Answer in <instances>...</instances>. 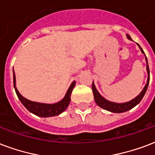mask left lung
I'll list each match as a JSON object with an SVG mask.
<instances>
[{"label": "left lung", "mask_w": 155, "mask_h": 155, "mask_svg": "<svg viewBox=\"0 0 155 155\" xmlns=\"http://www.w3.org/2000/svg\"><path fill=\"white\" fill-rule=\"evenodd\" d=\"M127 38L130 41H132V38L129 35L127 34ZM137 45L139 46L140 51L142 54H145L143 49H141L139 45L137 44ZM146 56V55H145ZM146 71H147V74H148V78H147V82H146V84L145 85V87L143 88L142 91L140 92V94L137 96L135 98H133V100H131L129 101H127V102H124V103H117V102H113V101H110L108 100H106L105 97L101 96V94L98 93V91L97 90L96 87H95V84L93 82V84H92V89H93V96H94V100H95V102L97 103V105L98 106H100L101 108L104 110H106L108 111L113 112V113H123V112H126L129 110L133 109V107H135L137 104H139L140 102V101L143 98L144 95L146 93V90H147V88H148L149 82H150V69H149L148 66V62H147V58L146 57Z\"/></svg>", "instance_id": "left-lung-1"}]
</instances>
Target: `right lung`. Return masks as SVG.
Here are the masks:
<instances>
[{
	"label": "right lung",
	"instance_id": "1",
	"mask_svg": "<svg viewBox=\"0 0 155 155\" xmlns=\"http://www.w3.org/2000/svg\"><path fill=\"white\" fill-rule=\"evenodd\" d=\"M13 76H14V87H15L18 97L22 102V105L25 106L31 113L39 117H43V118L56 116V115H58L62 113L67 109V106H69L70 102H71V92L75 85V81H73L71 83L66 95L61 101L57 103L47 104L30 101V100L25 98L24 97H22L16 88V77H15V73L14 70H13Z\"/></svg>",
	"mask_w": 155,
	"mask_h": 155
}]
</instances>
